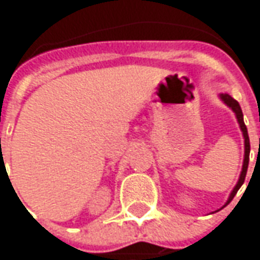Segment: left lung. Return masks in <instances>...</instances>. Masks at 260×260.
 I'll use <instances>...</instances> for the list:
<instances>
[{
    "instance_id": "8db88e82",
    "label": "left lung",
    "mask_w": 260,
    "mask_h": 260,
    "mask_svg": "<svg viewBox=\"0 0 260 260\" xmlns=\"http://www.w3.org/2000/svg\"><path fill=\"white\" fill-rule=\"evenodd\" d=\"M220 97V100L229 107L232 109V111L235 113V116L238 118V123H239V127L240 130H242V134H243V139H245V157H243V165H242V172H240V176H239V180L236 183V186L233 187V190L232 193L229 194V199L228 202L224 203V206L226 205H229L232 202V199L235 198V194L238 193V190L240 189V186L243 184L245 182V177H246V172H248V166H249V153H250V143H249V136H248V128L245 126V121H243V113H242V109H240L239 103L236 102L233 97H231L229 94H220L219 95ZM223 206V207H224Z\"/></svg>"
}]
</instances>
